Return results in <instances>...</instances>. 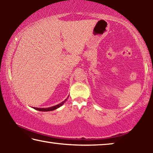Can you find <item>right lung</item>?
<instances>
[{"mask_svg": "<svg viewBox=\"0 0 153 153\" xmlns=\"http://www.w3.org/2000/svg\"><path fill=\"white\" fill-rule=\"evenodd\" d=\"M68 98L65 100L63 102H62L61 103H60V104H56V105H55V106H51V107H48V108H37V107H33V108H34V109H36L37 111H53V110L56 109V108H59L60 106H61L62 104H63L65 102H66V100H68Z\"/></svg>", "mask_w": 153, "mask_h": 153, "instance_id": "obj_1", "label": "right lung"}]
</instances>
